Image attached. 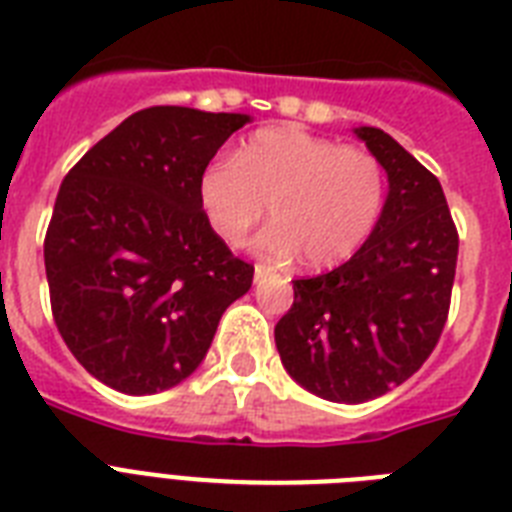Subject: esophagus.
Returning <instances> with one entry per match:
<instances>
[{
  "label": "esophagus",
  "mask_w": 512,
  "mask_h": 512,
  "mask_svg": "<svg viewBox=\"0 0 512 512\" xmlns=\"http://www.w3.org/2000/svg\"><path fill=\"white\" fill-rule=\"evenodd\" d=\"M270 273H273V270H270L268 265H260V263L255 265V281H263V278H268Z\"/></svg>",
  "instance_id": "esophagus-1"
}]
</instances>
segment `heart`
Returning <instances> with one entry per match:
<instances>
[{"instance_id":"obj_1","label":"heart","mask_w":512,"mask_h":512,"mask_svg":"<svg viewBox=\"0 0 512 512\" xmlns=\"http://www.w3.org/2000/svg\"><path fill=\"white\" fill-rule=\"evenodd\" d=\"M199 207L226 244H239L270 205L273 223L255 239L270 260L302 255L310 268L350 260L386 202L384 165L373 152L302 128H263L234 160L215 157L197 178Z\"/></svg>"}]
</instances>
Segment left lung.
Listing matches in <instances>:
<instances>
[{"instance_id": "obj_1", "label": "left lung", "mask_w": 512, "mask_h": 512, "mask_svg": "<svg viewBox=\"0 0 512 512\" xmlns=\"http://www.w3.org/2000/svg\"><path fill=\"white\" fill-rule=\"evenodd\" d=\"M389 197L368 242L339 268L297 278L276 347L289 376L331 402H368L413 376L444 331L458 228L439 178L381 128L355 131Z\"/></svg>"}]
</instances>
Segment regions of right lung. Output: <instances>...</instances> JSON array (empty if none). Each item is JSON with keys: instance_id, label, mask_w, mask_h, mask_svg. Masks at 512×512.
<instances>
[{"instance_id": "add662e5", "label": "right lung", "mask_w": 512, "mask_h": 512, "mask_svg": "<svg viewBox=\"0 0 512 512\" xmlns=\"http://www.w3.org/2000/svg\"><path fill=\"white\" fill-rule=\"evenodd\" d=\"M236 112L147 107L68 170L44 236L62 342L102 384L155 394L197 371L255 265L207 223L197 178Z\"/></svg>"}]
</instances>
